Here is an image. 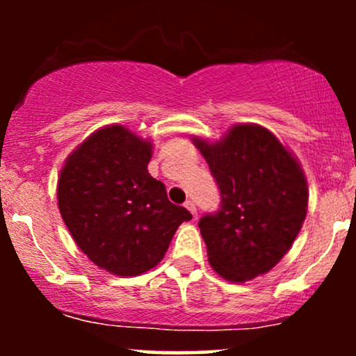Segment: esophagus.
<instances>
[{
    "label": "esophagus",
    "mask_w": 356,
    "mask_h": 356,
    "mask_svg": "<svg viewBox=\"0 0 356 356\" xmlns=\"http://www.w3.org/2000/svg\"><path fill=\"white\" fill-rule=\"evenodd\" d=\"M184 206H186V207H187V209H189V211H191V214H192V216H195V214H197V207H195V204H194V201H187L186 204H184Z\"/></svg>",
    "instance_id": "34e87169"
}]
</instances>
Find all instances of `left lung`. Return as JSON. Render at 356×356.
Here are the masks:
<instances>
[{
  "instance_id": "obj_1",
  "label": "left lung",
  "mask_w": 356,
  "mask_h": 356,
  "mask_svg": "<svg viewBox=\"0 0 356 356\" xmlns=\"http://www.w3.org/2000/svg\"><path fill=\"white\" fill-rule=\"evenodd\" d=\"M220 191V207L199 220L211 266L244 283L275 268L295 243L308 211L300 162L273 132L234 125L222 140L194 138Z\"/></svg>"
}]
</instances>
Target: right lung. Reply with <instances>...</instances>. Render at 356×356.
<instances>
[{
  "instance_id": "1",
  "label": "right lung",
  "mask_w": 356,
  "mask_h": 356,
  "mask_svg": "<svg viewBox=\"0 0 356 356\" xmlns=\"http://www.w3.org/2000/svg\"><path fill=\"white\" fill-rule=\"evenodd\" d=\"M152 144L122 125L97 130L65 162L60 214L93 264L117 276L157 266L172 236L192 214L167 199L147 170Z\"/></svg>"
}]
</instances>
